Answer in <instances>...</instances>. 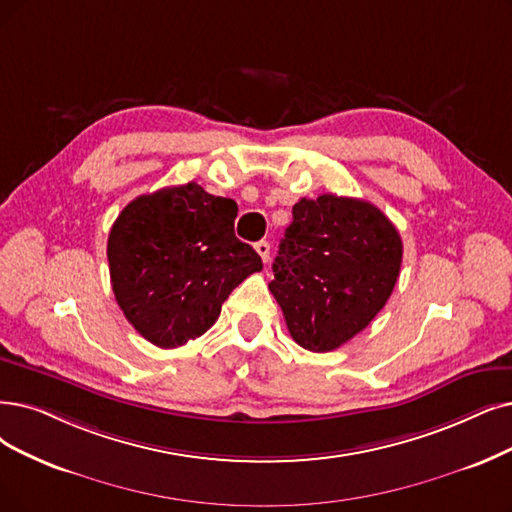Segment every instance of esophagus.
<instances>
[{
	"instance_id": "obj_1",
	"label": "esophagus",
	"mask_w": 512,
	"mask_h": 512,
	"mask_svg": "<svg viewBox=\"0 0 512 512\" xmlns=\"http://www.w3.org/2000/svg\"><path fill=\"white\" fill-rule=\"evenodd\" d=\"M254 248H256V252L260 254L262 262L267 264V262H269V256H271V243H269V241H258V243L254 245Z\"/></svg>"
}]
</instances>
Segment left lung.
Segmentation results:
<instances>
[{
    "label": "left lung",
    "mask_w": 512,
    "mask_h": 512,
    "mask_svg": "<svg viewBox=\"0 0 512 512\" xmlns=\"http://www.w3.org/2000/svg\"><path fill=\"white\" fill-rule=\"evenodd\" d=\"M292 216L269 290L302 349L334 351L391 298L403 243L395 224L363 199L302 197Z\"/></svg>",
    "instance_id": "8db88e82"
}]
</instances>
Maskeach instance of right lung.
Returning a JSON list of instances; mask_svg holds the SVG:
<instances>
[{
	"label": "right lung",
	"mask_w": 512,
	"mask_h": 512,
	"mask_svg": "<svg viewBox=\"0 0 512 512\" xmlns=\"http://www.w3.org/2000/svg\"><path fill=\"white\" fill-rule=\"evenodd\" d=\"M237 203L197 182L140 195L113 222V294L134 330L159 349L206 334L222 302L262 260L235 237Z\"/></svg>",
	"instance_id": "right-lung-1"
}]
</instances>
